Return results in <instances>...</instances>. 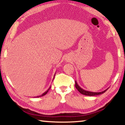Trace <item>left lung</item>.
Returning a JSON list of instances; mask_svg holds the SVG:
<instances>
[{"instance_id": "left-lung-1", "label": "left lung", "mask_w": 125, "mask_h": 125, "mask_svg": "<svg viewBox=\"0 0 125 125\" xmlns=\"http://www.w3.org/2000/svg\"><path fill=\"white\" fill-rule=\"evenodd\" d=\"M75 88H77V89L79 91V92L81 93L83 95H87V96H95V95H100V94H102L103 93H104L107 90L106 89L105 90L103 91V92H89V91H87V90H85L83 89H82L81 87H80L79 85H78L77 82L75 81Z\"/></svg>"}]
</instances>
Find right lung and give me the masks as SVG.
Masks as SVG:
<instances>
[{"label": "right lung", "instance_id": "add662e5", "mask_svg": "<svg viewBox=\"0 0 125 125\" xmlns=\"http://www.w3.org/2000/svg\"><path fill=\"white\" fill-rule=\"evenodd\" d=\"M54 75H55V74H54ZM53 79H54V78H53ZM51 88V86H50V88L49 89H48L47 90V91H46V92H45V93H43V94H42V95H40V96H36V98H39V97H40V96H44V95H46V94H47V93H48V90H50V89Z\"/></svg>", "mask_w": 125, "mask_h": 125}]
</instances>
